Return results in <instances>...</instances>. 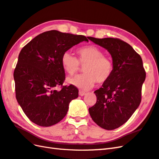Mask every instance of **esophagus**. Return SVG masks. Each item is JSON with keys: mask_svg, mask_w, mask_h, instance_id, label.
<instances>
[{"mask_svg": "<svg viewBox=\"0 0 159 159\" xmlns=\"http://www.w3.org/2000/svg\"><path fill=\"white\" fill-rule=\"evenodd\" d=\"M85 94H86V92H83V91H82V90H80V91H79V95H80V96H84V95H85Z\"/></svg>", "mask_w": 159, "mask_h": 159, "instance_id": "obj_1", "label": "esophagus"}]
</instances>
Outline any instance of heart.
<instances>
[{"instance_id": "b5f03b06", "label": "heart", "mask_w": 159, "mask_h": 159, "mask_svg": "<svg viewBox=\"0 0 159 159\" xmlns=\"http://www.w3.org/2000/svg\"><path fill=\"white\" fill-rule=\"evenodd\" d=\"M77 58L69 51L61 56L64 70L69 75H73L80 70V65H84V73L69 78V82L82 90H87L98 83H104L110 78L113 65L109 58L104 56V52L94 45L84 46L77 50Z\"/></svg>"}]
</instances>
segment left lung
<instances>
[{"instance_id": "obj_1", "label": "left lung", "mask_w": 159, "mask_h": 159, "mask_svg": "<svg viewBox=\"0 0 159 159\" xmlns=\"http://www.w3.org/2000/svg\"><path fill=\"white\" fill-rule=\"evenodd\" d=\"M89 40L109 51L113 65L110 78L94 92L97 100L89 113L98 126L113 130L128 121L140 105L146 72L141 57L127 42L113 38Z\"/></svg>"}]
</instances>
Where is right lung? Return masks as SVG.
Instances as JSON below:
<instances>
[{"label": "right lung", "instance_id": "right-lung-1", "mask_svg": "<svg viewBox=\"0 0 159 159\" xmlns=\"http://www.w3.org/2000/svg\"><path fill=\"white\" fill-rule=\"evenodd\" d=\"M88 42L82 35L50 30L38 35L19 55L14 70L15 96L30 121L48 127L63 119L78 89L63 86L65 80L61 56L80 42ZM61 86L58 91L56 88Z\"/></svg>", "mask_w": 159, "mask_h": 159}]
</instances>
